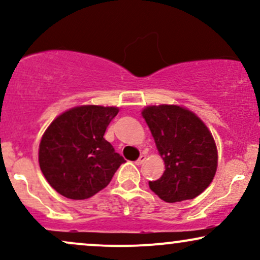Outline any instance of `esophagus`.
Instances as JSON below:
<instances>
[{
  "mask_svg": "<svg viewBox=\"0 0 260 260\" xmlns=\"http://www.w3.org/2000/svg\"><path fill=\"white\" fill-rule=\"evenodd\" d=\"M145 157H147V155H145V154H140L139 159L136 161V164H137V165H142V164L144 162V161H145Z\"/></svg>",
  "mask_w": 260,
  "mask_h": 260,
  "instance_id": "34e87169",
  "label": "esophagus"
}]
</instances>
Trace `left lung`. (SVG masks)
I'll return each instance as SVG.
<instances>
[{
  "label": "left lung",
  "mask_w": 260,
  "mask_h": 260,
  "mask_svg": "<svg viewBox=\"0 0 260 260\" xmlns=\"http://www.w3.org/2000/svg\"><path fill=\"white\" fill-rule=\"evenodd\" d=\"M165 171L149 187L162 201L193 199L204 192L217 168V150L210 131L189 110L177 105L148 106L143 110Z\"/></svg>",
  "instance_id": "obj_1"
}]
</instances>
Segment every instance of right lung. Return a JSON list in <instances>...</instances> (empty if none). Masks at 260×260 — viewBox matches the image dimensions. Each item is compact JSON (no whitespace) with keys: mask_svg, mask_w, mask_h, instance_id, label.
Returning <instances> with one entry per match:
<instances>
[{"mask_svg":"<svg viewBox=\"0 0 260 260\" xmlns=\"http://www.w3.org/2000/svg\"><path fill=\"white\" fill-rule=\"evenodd\" d=\"M117 113V107H73L45 131L39 164L56 192L70 199H88L110 183L124 162L104 138Z\"/></svg>","mask_w":260,"mask_h":260,"instance_id":"obj_1","label":"right lung"}]
</instances>
